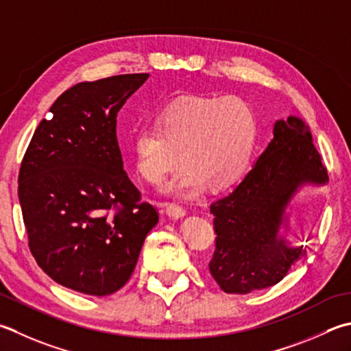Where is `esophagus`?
<instances>
[{"mask_svg": "<svg viewBox=\"0 0 351 351\" xmlns=\"http://www.w3.org/2000/svg\"><path fill=\"white\" fill-rule=\"evenodd\" d=\"M166 211L171 219H182L185 216V208L180 207V205L176 204H169L166 207Z\"/></svg>", "mask_w": 351, "mask_h": 351, "instance_id": "esophagus-1", "label": "esophagus"}]
</instances>
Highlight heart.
<instances>
[{"mask_svg":"<svg viewBox=\"0 0 351 351\" xmlns=\"http://www.w3.org/2000/svg\"><path fill=\"white\" fill-rule=\"evenodd\" d=\"M257 134V114L245 99L191 95L164 108L155 125L136 130V173L149 184H160L181 158L184 166L164 193L193 197L208 184L213 190L228 189L248 169Z\"/></svg>","mask_w":351,"mask_h":351,"instance_id":"obj_1","label":"heart"}]
</instances>
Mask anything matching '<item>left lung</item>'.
<instances>
[{"label": "left lung", "mask_w": 351, "mask_h": 351, "mask_svg": "<svg viewBox=\"0 0 351 351\" xmlns=\"http://www.w3.org/2000/svg\"><path fill=\"white\" fill-rule=\"evenodd\" d=\"M328 181L311 129L289 115L274 125V138L245 180L228 196L211 204L216 251L208 265L226 293H250L283 280L306 256L304 245L280 234L289 231L286 210L306 185Z\"/></svg>", "instance_id": "left-lung-1"}]
</instances>
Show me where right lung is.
Wrapping results in <instances>:
<instances>
[{
  "mask_svg": "<svg viewBox=\"0 0 351 351\" xmlns=\"http://www.w3.org/2000/svg\"><path fill=\"white\" fill-rule=\"evenodd\" d=\"M149 74L82 82L53 103L21 162L18 196L29 246L56 283L105 297L135 269L158 213L123 169L117 114Z\"/></svg>",
  "mask_w": 351,
  "mask_h": 351,
  "instance_id": "right-lung-1",
  "label": "right lung"
}]
</instances>
